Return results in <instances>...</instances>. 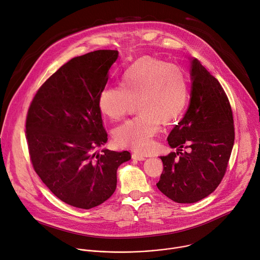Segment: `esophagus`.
<instances>
[{
	"mask_svg": "<svg viewBox=\"0 0 260 260\" xmlns=\"http://www.w3.org/2000/svg\"><path fill=\"white\" fill-rule=\"evenodd\" d=\"M132 157H133V159H136V160H145V156L144 155H142V154H140V153H134L133 155H132Z\"/></svg>",
	"mask_w": 260,
	"mask_h": 260,
	"instance_id": "34e87169",
	"label": "esophagus"
}]
</instances>
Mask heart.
<instances>
[{
    "mask_svg": "<svg viewBox=\"0 0 260 260\" xmlns=\"http://www.w3.org/2000/svg\"><path fill=\"white\" fill-rule=\"evenodd\" d=\"M189 83L177 66L142 56L122 74L120 87L105 88L99 99L102 113L113 121L122 120L138 104L140 115L117 127L115 142L138 152L150 151L161 122L177 120L187 107Z\"/></svg>",
    "mask_w": 260,
    "mask_h": 260,
    "instance_id": "obj_1",
    "label": "heart"
}]
</instances>
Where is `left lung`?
Instances as JSON below:
<instances>
[{"instance_id": "obj_1", "label": "left lung", "mask_w": 260, "mask_h": 260, "mask_svg": "<svg viewBox=\"0 0 260 260\" xmlns=\"http://www.w3.org/2000/svg\"><path fill=\"white\" fill-rule=\"evenodd\" d=\"M189 108L168 137L177 152L160 156L164 171L157 188L180 204H192L211 194L223 179L235 142L233 110L219 81L191 60ZM189 149L181 153V148Z\"/></svg>"}]
</instances>
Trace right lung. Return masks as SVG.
Returning a JSON list of instances; mask_svg holds the SVG:
<instances>
[{
    "label": "right lung",
    "instance_id": "right-lung-1",
    "mask_svg": "<svg viewBox=\"0 0 260 260\" xmlns=\"http://www.w3.org/2000/svg\"><path fill=\"white\" fill-rule=\"evenodd\" d=\"M117 50H96L62 64L40 86L27 110L29 159L49 190L66 204L91 209L116 189L128 151L98 147L108 140L99 106Z\"/></svg>",
    "mask_w": 260,
    "mask_h": 260
}]
</instances>
